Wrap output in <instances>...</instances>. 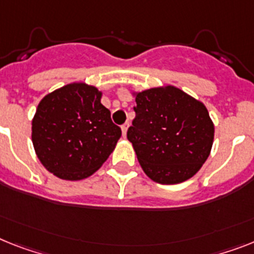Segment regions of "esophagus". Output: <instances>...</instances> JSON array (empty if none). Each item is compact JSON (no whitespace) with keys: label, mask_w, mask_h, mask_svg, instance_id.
<instances>
[{"label":"esophagus","mask_w":254,"mask_h":254,"mask_svg":"<svg viewBox=\"0 0 254 254\" xmlns=\"http://www.w3.org/2000/svg\"><path fill=\"white\" fill-rule=\"evenodd\" d=\"M127 127H129V124H124L123 127H121V131H123V137L127 138Z\"/></svg>","instance_id":"esophagus-1"}]
</instances>
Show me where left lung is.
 <instances>
[{
	"label": "left lung",
	"mask_w": 254,
	"mask_h": 254,
	"mask_svg": "<svg viewBox=\"0 0 254 254\" xmlns=\"http://www.w3.org/2000/svg\"><path fill=\"white\" fill-rule=\"evenodd\" d=\"M137 107L127 139L148 178L161 185L190 180L212 151L214 124L205 104L173 85L131 91Z\"/></svg>",
	"instance_id": "obj_1"
}]
</instances>
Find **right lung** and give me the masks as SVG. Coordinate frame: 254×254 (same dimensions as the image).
<instances>
[{
  "mask_svg": "<svg viewBox=\"0 0 254 254\" xmlns=\"http://www.w3.org/2000/svg\"><path fill=\"white\" fill-rule=\"evenodd\" d=\"M101 90L71 82L42 98L32 119V143L38 160L61 180L94 174L114 152L121 129L101 103Z\"/></svg>",
  "mask_w": 254,
  "mask_h": 254,
  "instance_id": "1",
  "label": "right lung"
}]
</instances>
